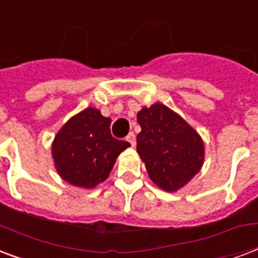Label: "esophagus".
Instances as JSON below:
<instances>
[{
    "instance_id": "obj_1",
    "label": "esophagus",
    "mask_w": 258,
    "mask_h": 258,
    "mask_svg": "<svg viewBox=\"0 0 258 258\" xmlns=\"http://www.w3.org/2000/svg\"><path fill=\"white\" fill-rule=\"evenodd\" d=\"M125 141H127L133 147L135 146V142H137V141H135V134L130 133L128 135H127V138H125Z\"/></svg>"
}]
</instances>
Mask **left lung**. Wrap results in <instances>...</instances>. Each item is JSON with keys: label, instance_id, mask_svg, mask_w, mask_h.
I'll list each match as a JSON object with an SVG mask.
<instances>
[{"label": "left lung", "instance_id": "1", "mask_svg": "<svg viewBox=\"0 0 258 258\" xmlns=\"http://www.w3.org/2000/svg\"><path fill=\"white\" fill-rule=\"evenodd\" d=\"M142 131L137 151L155 185L176 192L194 178L204 162V142L181 116L162 103L138 112Z\"/></svg>", "mask_w": 258, "mask_h": 258}]
</instances>
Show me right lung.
Here are the masks:
<instances>
[{
	"mask_svg": "<svg viewBox=\"0 0 258 258\" xmlns=\"http://www.w3.org/2000/svg\"><path fill=\"white\" fill-rule=\"evenodd\" d=\"M128 142L111 135V119L88 107L64 123L51 145L54 166L62 180L92 189L105 181Z\"/></svg>",
	"mask_w": 258,
	"mask_h": 258,
	"instance_id": "right-lung-1",
	"label": "right lung"
}]
</instances>
